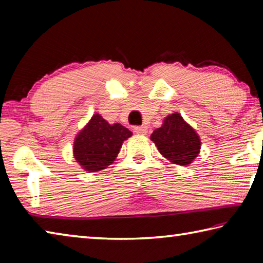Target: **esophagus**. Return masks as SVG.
<instances>
[{
	"mask_svg": "<svg viewBox=\"0 0 263 263\" xmlns=\"http://www.w3.org/2000/svg\"><path fill=\"white\" fill-rule=\"evenodd\" d=\"M135 132L137 133V135L144 136V135H146V133H147V127H146V126H136Z\"/></svg>",
	"mask_w": 263,
	"mask_h": 263,
	"instance_id": "obj_1",
	"label": "esophagus"
}]
</instances>
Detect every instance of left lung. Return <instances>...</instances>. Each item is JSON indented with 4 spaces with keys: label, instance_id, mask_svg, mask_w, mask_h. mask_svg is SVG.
I'll return each instance as SVG.
<instances>
[{
    "label": "left lung",
    "instance_id": "obj_1",
    "mask_svg": "<svg viewBox=\"0 0 263 263\" xmlns=\"http://www.w3.org/2000/svg\"><path fill=\"white\" fill-rule=\"evenodd\" d=\"M151 140L164 159L179 166H189L201 152V138L179 112L168 115Z\"/></svg>",
    "mask_w": 263,
    "mask_h": 263
}]
</instances>
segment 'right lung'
I'll return each mask as SVG.
<instances>
[{"mask_svg": "<svg viewBox=\"0 0 263 263\" xmlns=\"http://www.w3.org/2000/svg\"><path fill=\"white\" fill-rule=\"evenodd\" d=\"M131 136L132 132L122 124H109L100 114L92 115L75 137L74 159L86 172H100L115 161L123 142Z\"/></svg>", "mask_w": 263, "mask_h": 263, "instance_id": "obj_1", "label": "right lung"}]
</instances>
